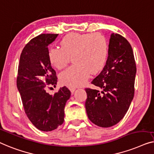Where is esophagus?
<instances>
[{
  "mask_svg": "<svg viewBox=\"0 0 154 154\" xmlns=\"http://www.w3.org/2000/svg\"><path fill=\"white\" fill-rule=\"evenodd\" d=\"M69 89L71 91V93H74V91L76 90V88L73 87V86H69Z\"/></svg>",
  "mask_w": 154,
  "mask_h": 154,
  "instance_id": "esophagus-1",
  "label": "esophagus"
}]
</instances>
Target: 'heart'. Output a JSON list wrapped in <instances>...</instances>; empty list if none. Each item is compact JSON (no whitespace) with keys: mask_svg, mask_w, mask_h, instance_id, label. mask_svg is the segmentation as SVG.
Here are the masks:
<instances>
[{"mask_svg":"<svg viewBox=\"0 0 154 154\" xmlns=\"http://www.w3.org/2000/svg\"><path fill=\"white\" fill-rule=\"evenodd\" d=\"M60 45V48L49 49V60L54 68L62 70L72 58L75 65L59 77L63 84L70 86L84 85L91 73L100 72L107 62L109 46L107 39L100 33H70L62 39Z\"/></svg>","mask_w":154,"mask_h":154,"instance_id":"obj_1","label":"heart"}]
</instances>
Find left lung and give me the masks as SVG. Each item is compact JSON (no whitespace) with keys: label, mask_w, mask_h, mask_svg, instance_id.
Returning <instances> with one entry per match:
<instances>
[{"label":"left lung","mask_w":154,"mask_h":154,"mask_svg":"<svg viewBox=\"0 0 154 154\" xmlns=\"http://www.w3.org/2000/svg\"><path fill=\"white\" fill-rule=\"evenodd\" d=\"M135 75L131 45L121 35L112 33L105 66L91 82L99 89H85L86 113L92 123L108 128L124 117L134 97Z\"/></svg>","instance_id":"left-lung-1"}]
</instances>
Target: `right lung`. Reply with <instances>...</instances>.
Returning a JSON list of instances; mask_svg holds the SVG:
<instances>
[{"mask_svg":"<svg viewBox=\"0 0 154 154\" xmlns=\"http://www.w3.org/2000/svg\"><path fill=\"white\" fill-rule=\"evenodd\" d=\"M58 34H41L23 49L18 67L17 86L28 118L40 131H54L64 121V108L71 93L66 86L50 95L47 88L57 84L49 60L48 46Z\"/></svg>","mask_w":154,"mask_h":154,"instance_id":"obj_1","label":"right lung"}]
</instances>
